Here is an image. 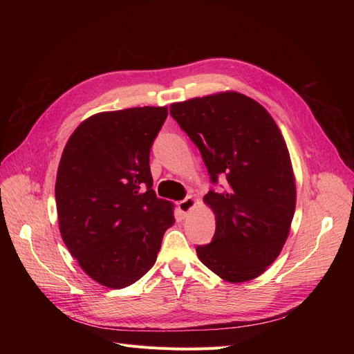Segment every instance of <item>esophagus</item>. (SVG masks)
I'll return each mask as SVG.
<instances>
[{"label":"esophagus","mask_w":354,"mask_h":354,"mask_svg":"<svg viewBox=\"0 0 354 354\" xmlns=\"http://www.w3.org/2000/svg\"><path fill=\"white\" fill-rule=\"evenodd\" d=\"M177 207H178L180 212L183 214V216H187V214L190 212V209L195 207V199L192 198V196H187V198H185L183 201H180V202L177 203Z\"/></svg>","instance_id":"obj_1"}]
</instances>
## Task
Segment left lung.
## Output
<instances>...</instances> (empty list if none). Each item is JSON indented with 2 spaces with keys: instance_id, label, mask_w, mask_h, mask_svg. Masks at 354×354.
<instances>
[{
  "instance_id": "left-lung-1",
  "label": "left lung",
  "mask_w": 354,
  "mask_h": 354,
  "mask_svg": "<svg viewBox=\"0 0 354 354\" xmlns=\"http://www.w3.org/2000/svg\"><path fill=\"white\" fill-rule=\"evenodd\" d=\"M196 145L212 185L203 198L216 233L199 260L227 282H246L281 254L295 211V180L283 137L260 103L234 91L169 106Z\"/></svg>"
}]
</instances>
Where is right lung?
I'll return each instance as SVG.
<instances>
[{
	"label": "right lung",
	"mask_w": 354,
	"mask_h": 354,
	"mask_svg": "<svg viewBox=\"0 0 354 354\" xmlns=\"http://www.w3.org/2000/svg\"><path fill=\"white\" fill-rule=\"evenodd\" d=\"M168 109L145 106L102 112L68 140L57 169L59 229L91 279L125 288L151 269L173 203L156 198L151 147Z\"/></svg>",
	"instance_id": "add662e5"
}]
</instances>
